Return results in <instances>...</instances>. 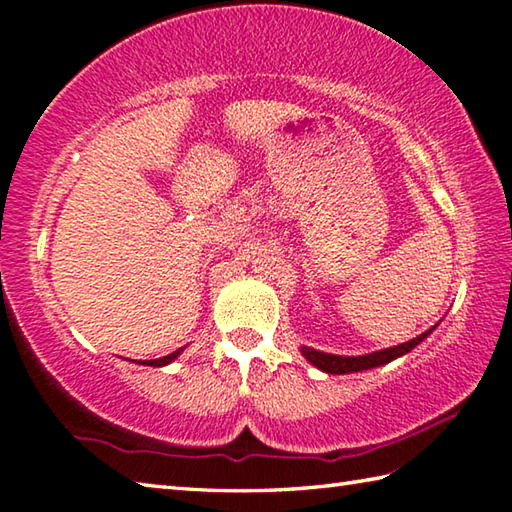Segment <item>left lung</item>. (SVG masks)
Segmentation results:
<instances>
[{
	"label": "left lung",
	"instance_id": "1",
	"mask_svg": "<svg viewBox=\"0 0 512 512\" xmlns=\"http://www.w3.org/2000/svg\"><path fill=\"white\" fill-rule=\"evenodd\" d=\"M433 329H436V325L427 329V332H422L420 336H415V339H411V341L393 345V348H384L379 352L361 354V357H341V354H327V352H320L314 348H307V345H302L300 352H302V357L311 363V366H316L318 370L327 372V375H348V372H361V370L384 366V363H391L393 359L402 357V354L411 352L415 345H420L433 332Z\"/></svg>",
	"mask_w": 512,
	"mask_h": 512
}]
</instances>
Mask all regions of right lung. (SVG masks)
Returning a JSON list of instances; mask_svg holds the SVG:
<instances>
[{
    "mask_svg": "<svg viewBox=\"0 0 512 512\" xmlns=\"http://www.w3.org/2000/svg\"><path fill=\"white\" fill-rule=\"evenodd\" d=\"M183 352V350H176V352H171V354H167V357H162V359H151V361H137V363H142V366H153V368H160V366H167V363H171L173 359L178 357V354Z\"/></svg>",
    "mask_w": 512,
    "mask_h": 512,
    "instance_id": "add662e5",
    "label": "right lung"
}]
</instances>
